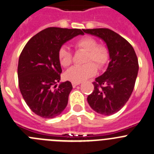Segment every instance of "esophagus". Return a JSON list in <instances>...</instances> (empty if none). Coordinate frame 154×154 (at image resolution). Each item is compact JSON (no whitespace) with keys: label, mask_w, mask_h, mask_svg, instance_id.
Segmentation results:
<instances>
[{"label":"esophagus","mask_w":154,"mask_h":154,"mask_svg":"<svg viewBox=\"0 0 154 154\" xmlns=\"http://www.w3.org/2000/svg\"><path fill=\"white\" fill-rule=\"evenodd\" d=\"M80 83H72V86L73 87H76L77 86H78V85H80Z\"/></svg>","instance_id":"34e87169"}]
</instances>
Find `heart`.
<instances>
[{
	"instance_id": "b5f03b06",
	"label": "heart",
	"mask_w": 154,
	"mask_h": 154,
	"mask_svg": "<svg viewBox=\"0 0 154 154\" xmlns=\"http://www.w3.org/2000/svg\"><path fill=\"white\" fill-rule=\"evenodd\" d=\"M96 40L91 37H81L74 43L77 50L86 52L85 65L73 66L65 72V77L72 83H80L95 75L97 67L103 68L109 60V51L107 47L101 44H97ZM58 58L61 65L68 67L72 62V53L66 47H60L58 51ZM93 62L94 64L92 63Z\"/></svg>"
}]
</instances>
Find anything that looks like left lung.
Segmentation results:
<instances>
[{
	"mask_svg": "<svg viewBox=\"0 0 154 154\" xmlns=\"http://www.w3.org/2000/svg\"><path fill=\"white\" fill-rule=\"evenodd\" d=\"M105 42L110 62L105 72L95 78L94 90L88 95L91 108L102 115L113 114L130 98L138 76V62L135 52L123 37L108 28L84 29Z\"/></svg>",
	"mask_w": 154,
	"mask_h": 154,
	"instance_id": "8db88e82",
	"label": "left lung"
}]
</instances>
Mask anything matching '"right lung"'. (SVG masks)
<instances>
[{
  "mask_svg": "<svg viewBox=\"0 0 154 154\" xmlns=\"http://www.w3.org/2000/svg\"><path fill=\"white\" fill-rule=\"evenodd\" d=\"M82 30L47 28L28 41L18 64L19 86L24 100L35 114L43 118L57 117L68 104L72 89L69 81L61 83L62 73L58 51Z\"/></svg>",
  "mask_w": 154,
  "mask_h": 154,
  "instance_id": "add662e5",
  "label": "right lung"
}]
</instances>
